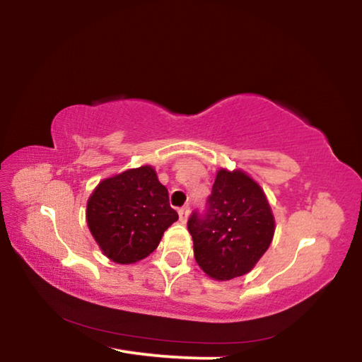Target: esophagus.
<instances>
[{
  "label": "esophagus",
  "mask_w": 362,
  "mask_h": 362,
  "mask_svg": "<svg viewBox=\"0 0 362 362\" xmlns=\"http://www.w3.org/2000/svg\"><path fill=\"white\" fill-rule=\"evenodd\" d=\"M188 216H189V207L188 206H183L179 209V217H180V222L185 223L188 220Z\"/></svg>",
  "instance_id": "1"
}]
</instances>
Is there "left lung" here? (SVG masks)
I'll list each match as a JSON object with an SVG mask.
<instances>
[{
	"label": "left lung",
	"instance_id": "left-lung-1",
	"mask_svg": "<svg viewBox=\"0 0 362 362\" xmlns=\"http://www.w3.org/2000/svg\"><path fill=\"white\" fill-rule=\"evenodd\" d=\"M274 228L265 192L241 169H220L206 216L194 212L188 220L196 263L217 281L249 273L272 244Z\"/></svg>",
	"mask_w": 362,
	"mask_h": 362
}]
</instances>
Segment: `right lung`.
<instances>
[{
  "instance_id": "obj_1",
  "label": "right lung",
  "mask_w": 362,
  "mask_h": 362,
  "mask_svg": "<svg viewBox=\"0 0 362 362\" xmlns=\"http://www.w3.org/2000/svg\"><path fill=\"white\" fill-rule=\"evenodd\" d=\"M177 218L168 188L148 164L103 179L86 206L90 235L103 255L119 265L148 257Z\"/></svg>"
}]
</instances>
